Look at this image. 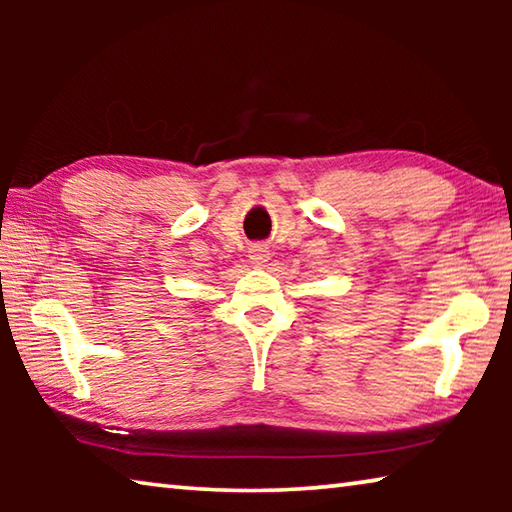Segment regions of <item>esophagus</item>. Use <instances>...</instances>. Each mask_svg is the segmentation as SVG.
Masks as SVG:
<instances>
[{
    "label": "esophagus",
    "instance_id": "34e87169",
    "mask_svg": "<svg viewBox=\"0 0 512 512\" xmlns=\"http://www.w3.org/2000/svg\"><path fill=\"white\" fill-rule=\"evenodd\" d=\"M248 253H250V259H253L255 266H264L268 262V250L262 244H255L248 250Z\"/></svg>",
    "mask_w": 512,
    "mask_h": 512
}]
</instances>
